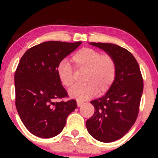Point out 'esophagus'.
<instances>
[{
	"label": "esophagus",
	"mask_w": 158,
	"mask_h": 158,
	"mask_svg": "<svg viewBox=\"0 0 158 158\" xmlns=\"http://www.w3.org/2000/svg\"><path fill=\"white\" fill-rule=\"evenodd\" d=\"M77 106H78V107H80V106H82L83 102H81V101H79V100H77Z\"/></svg>",
	"instance_id": "obj_1"
}]
</instances>
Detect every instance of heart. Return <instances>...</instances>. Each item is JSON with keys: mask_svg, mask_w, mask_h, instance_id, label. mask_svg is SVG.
Instances as JSON below:
<instances>
[{"mask_svg": "<svg viewBox=\"0 0 158 158\" xmlns=\"http://www.w3.org/2000/svg\"><path fill=\"white\" fill-rule=\"evenodd\" d=\"M77 70H85L84 84L70 88L69 95L72 98L85 100L96 94L106 93L113 85L117 76V63L111 56L102 54L90 48L77 50L70 59ZM58 78L63 86L70 88L73 85L74 70L66 61H61L56 68Z\"/></svg>", "mask_w": 158, "mask_h": 158, "instance_id": "heart-1", "label": "heart"}]
</instances>
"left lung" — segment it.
Returning a JSON list of instances; mask_svg holds the SVG:
<instances>
[{
    "mask_svg": "<svg viewBox=\"0 0 158 158\" xmlns=\"http://www.w3.org/2000/svg\"><path fill=\"white\" fill-rule=\"evenodd\" d=\"M90 44L111 56L117 70L115 80L106 95L90 102L95 111L86 121V127L97 140L113 142L122 138L137 118L143 90V77L138 62L126 49L109 43Z\"/></svg>",
    "mask_w": 158,
    "mask_h": 158,
    "instance_id": "left-lung-1",
    "label": "left lung"
}]
</instances>
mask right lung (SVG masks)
<instances>
[{"instance_id":"right-lung-1","label":"right lung","mask_w":158,"mask_h":158,"mask_svg":"<svg viewBox=\"0 0 158 158\" xmlns=\"http://www.w3.org/2000/svg\"><path fill=\"white\" fill-rule=\"evenodd\" d=\"M81 41L43 42L27 50L15 73V106L21 121L32 135L50 138L59 135L68 116L77 108L56 73L58 64L77 49Z\"/></svg>"}]
</instances>
